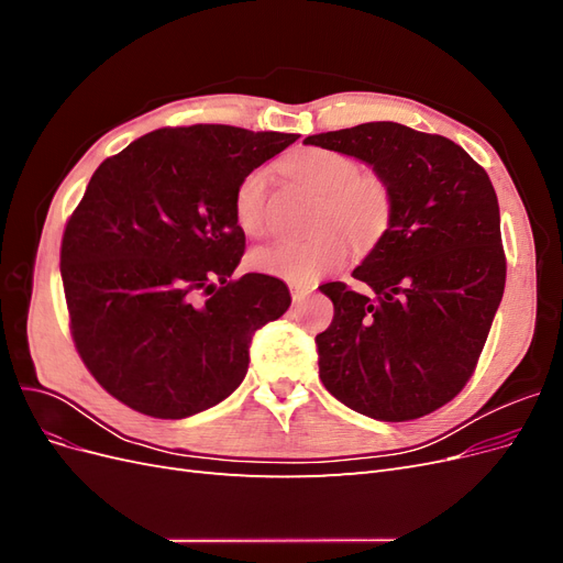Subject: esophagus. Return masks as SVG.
Instances as JSON below:
<instances>
[{"instance_id": "1", "label": "esophagus", "mask_w": 563, "mask_h": 563, "mask_svg": "<svg viewBox=\"0 0 563 563\" xmlns=\"http://www.w3.org/2000/svg\"><path fill=\"white\" fill-rule=\"evenodd\" d=\"M314 284H291V298L294 302H302L305 298H308L312 291H314Z\"/></svg>"}]
</instances>
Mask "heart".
Returning <instances> with one entry per match:
<instances>
[{"mask_svg":"<svg viewBox=\"0 0 563 563\" xmlns=\"http://www.w3.org/2000/svg\"><path fill=\"white\" fill-rule=\"evenodd\" d=\"M286 176L321 195L308 240H284L251 253V265L286 282H314L347 261L350 242L356 251L378 246L395 220V192L385 176L362 172L345 152L310 147L284 164ZM234 223L246 236L269 232V174L265 166L236 183L232 197Z\"/></svg>","mask_w":563,"mask_h":563,"instance_id":"obj_1","label":"heart"}]
</instances>
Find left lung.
I'll list each match as a JSON object with an SVG mask.
<instances>
[{"label":"left lung","instance_id":"obj_1","mask_svg":"<svg viewBox=\"0 0 563 563\" xmlns=\"http://www.w3.org/2000/svg\"><path fill=\"white\" fill-rule=\"evenodd\" d=\"M373 166L395 192L385 240L343 282L317 335L319 378L352 411L385 422L428 416L467 385L505 291L500 209L490 178L437 133L395 122L308 135Z\"/></svg>","mask_w":563,"mask_h":563}]
</instances>
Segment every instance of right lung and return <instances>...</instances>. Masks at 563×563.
Masks as SVG:
<instances>
[{"mask_svg":"<svg viewBox=\"0 0 563 563\" xmlns=\"http://www.w3.org/2000/svg\"><path fill=\"white\" fill-rule=\"evenodd\" d=\"M298 141L225 124L157 129L96 168L60 242L70 333L98 385L152 418L230 397L253 333L279 319L282 279H232L246 236L234 187Z\"/></svg>","mask_w":563,"mask_h":563,"instance_id":"1","label":"right lung"}]
</instances>
